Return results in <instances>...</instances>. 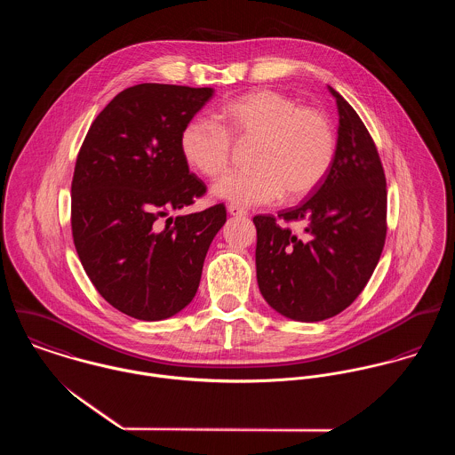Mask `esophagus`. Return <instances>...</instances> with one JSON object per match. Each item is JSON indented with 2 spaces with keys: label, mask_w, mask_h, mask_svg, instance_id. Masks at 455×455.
<instances>
[{
  "label": "esophagus",
  "mask_w": 455,
  "mask_h": 455,
  "mask_svg": "<svg viewBox=\"0 0 455 455\" xmlns=\"http://www.w3.org/2000/svg\"><path fill=\"white\" fill-rule=\"evenodd\" d=\"M228 213L233 215V217H245V215H249L247 210H243V208H240V206H236V204H229V206H228Z\"/></svg>",
  "instance_id": "esophagus-1"
}]
</instances>
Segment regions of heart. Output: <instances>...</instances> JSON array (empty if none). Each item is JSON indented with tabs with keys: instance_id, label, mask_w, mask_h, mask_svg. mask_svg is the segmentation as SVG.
<instances>
[{
	"instance_id": "heart-1",
	"label": "heart",
	"mask_w": 455,
	"mask_h": 455,
	"mask_svg": "<svg viewBox=\"0 0 455 455\" xmlns=\"http://www.w3.org/2000/svg\"><path fill=\"white\" fill-rule=\"evenodd\" d=\"M222 126L196 117L180 132L186 161L206 177H219L231 161L233 140L258 141L251 172H233L212 188V195L236 206L269 204L283 195L299 199L324 180L336 152V136L324 112L299 107L292 98L258 89L224 103Z\"/></svg>"
}]
</instances>
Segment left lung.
<instances>
[{"label": "left lung", "instance_id": "1", "mask_svg": "<svg viewBox=\"0 0 455 455\" xmlns=\"http://www.w3.org/2000/svg\"><path fill=\"white\" fill-rule=\"evenodd\" d=\"M339 124L331 170L310 199L278 219L303 220L294 235L273 215H256L260 294L280 315L319 323L338 315L363 292L386 243L387 191L373 138L339 92Z\"/></svg>", "mask_w": 455, "mask_h": 455}]
</instances>
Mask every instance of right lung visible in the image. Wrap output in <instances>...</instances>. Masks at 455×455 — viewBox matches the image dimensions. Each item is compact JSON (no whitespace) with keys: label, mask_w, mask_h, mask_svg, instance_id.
<instances>
[{"label":"right lung","mask_w":455,"mask_h":455,"mask_svg":"<svg viewBox=\"0 0 455 455\" xmlns=\"http://www.w3.org/2000/svg\"><path fill=\"white\" fill-rule=\"evenodd\" d=\"M212 96V87L170 84L124 89L78 152L71 182L76 254L96 291L134 319L163 321L193 301L210 243L226 222L224 204L170 217L204 195L180 132Z\"/></svg>","instance_id":"add662e5"}]
</instances>
